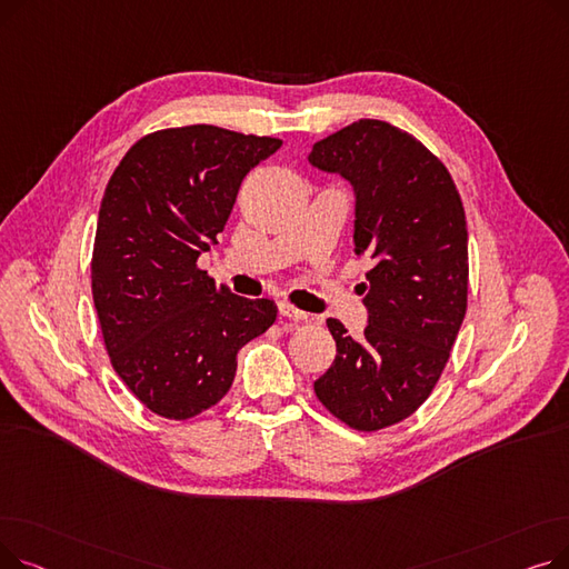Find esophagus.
Masks as SVG:
<instances>
[{"instance_id":"34e87169","label":"esophagus","mask_w":569,"mask_h":569,"mask_svg":"<svg viewBox=\"0 0 569 569\" xmlns=\"http://www.w3.org/2000/svg\"><path fill=\"white\" fill-rule=\"evenodd\" d=\"M279 313H281L283 318H290V320H307V318H309L307 311H300V309L288 305V302H279Z\"/></svg>"}]
</instances>
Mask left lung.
I'll list each match as a JSON object with an SVG mask.
<instances>
[{
  "label": "left lung",
  "instance_id": "left-lung-1",
  "mask_svg": "<svg viewBox=\"0 0 569 569\" xmlns=\"http://www.w3.org/2000/svg\"><path fill=\"white\" fill-rule=\"evenodd\" d=\"M309 161L355 187V249L376 260L365 337L327 320L337 357L313 390L355 431L395 427L433 392L468 309L463 202L445 163L380 119L318 140Z\"/></svg>",
  "mask_w": 569,
  "mask_h": 569
}]
</instances>
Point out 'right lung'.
Returning a JSON list of instances; mask_svg holds the SVG:
<instances>
[{
    "label": "right lung",
    "instance_id": "1",
    "mask_svg": "<svg viewBox=\"0 0 569 569\" xmlns=\"http://www.w3.org/2000/svg\"><path fill=\"white\" fill-rule=\"evenodd\" d=\"M279 138L212 124L142 136L106 187L92 251V297L114 373L166 420L217 406L237 350L277 320L272 300L217 286L198 256L217 242L239 184Z\"/></svg>",
    "mask_w": 569,
    "mask_h": 569
}]
</instances>
